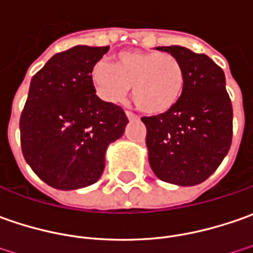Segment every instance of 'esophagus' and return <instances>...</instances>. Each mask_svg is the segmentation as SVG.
Wrapping results in <instances>:
<instances>
[{
	"label": "esophagus",
	"instance_id": "esophagus-1",
	"mask_svg": "<svg viewBox=\"0 0 253 253\" xmlns=\"http://www.w3.org/2000/svg\"><path fill=\"white\" fill-rule=\"evenodd\" d=\"M126 116H127V119H128V120H137V116H135L134 113H131V112H126Z\"/></svg>",
	"mask_w": 253,
	"mask_h": 253
}]
</instances>
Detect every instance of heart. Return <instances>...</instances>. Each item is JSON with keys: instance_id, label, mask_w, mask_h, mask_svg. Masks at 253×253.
Listing matches in <instances>:
<instances>
[{"instance_id": "heart-1", "label": "heart", "mask_w": 253, "mask_h": 253, "mask_svg": "<svg viewBox=\"0 0 253 253\" xmlns=\"http://www.w3.org/2000/svg\"><path fill=\"white\" fill-rule=\"evenodd\" d=\"M91 78L98 95L109 103L122 102L131 86L133 102L147 116L170 112L186 86V73L176 57L141 50L119 53L115 64L98 61Z\"/></svg>"}]
</instances>
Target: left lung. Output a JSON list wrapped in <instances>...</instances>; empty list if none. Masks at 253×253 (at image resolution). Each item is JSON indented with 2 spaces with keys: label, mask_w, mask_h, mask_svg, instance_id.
Wrapping results in <instances>:
<instances>
[{
  "label": "left lung",
  "mask_w": 253,
  "mask_h": 253,
  "mask_svg": "<svg viewBox=\"0 0 253 253\" xmlns=\"http://www.w3.org/2000/svg\"><path fill=\"white\" fill-rule=\"evenodd\" d=\"M186 73L183 96L173 109L143 118L153 172L164 182L195 186L205 182L227 155L232 140V105L225 75L206 54L182 46H162Z\"/></svg>",
  "instance_id": "1"
}]
</instances>
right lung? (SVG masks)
<instances>
[{
    "label": "right lung",
    "mask_w": 253,
    "mask_h": 253,
    "mask_svg": "<svg viewBox=\"0 0 253 253\" xmlns=\"http://www.w3.org/2000/svg\"><path fill=\"white\" fill-rule=\"evenodd\" d=\"M109 46L57 53L33 75L19 128L26 162L48 186L74 190L98 182L105 154L120 138L123 109L96 96L91 71Z\"/></svg>",
    "instance_id": "add662e5"
}]
</instances>
